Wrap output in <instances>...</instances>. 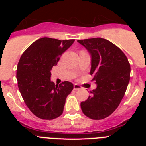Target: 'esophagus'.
Returning a JSON list of instances; mask_svg holds the SVG:
<instances>
[{"mask_svg": "<svg viewBox=\"0 0 146 146\" xmlns=\"http://www.w3.org/2000/svg\"><path fill=\"white\" fill-rule=\"evenodd\" d=\"M81 88H81V86H80L79 85H77V84L74 85V89L75 90V91H77V90H80Z\"/></svg>", "mask_w": 146, "mask_h": 146, "instance_id": "esophagus-1", "label": "esophagus"}]
</instances>
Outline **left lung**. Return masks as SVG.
<instances>
[{"label": "left lung", "instance_id": "8db88e82", "mask_svg": "<svg viewBox=\"0 0 146 146\" xmlns=\"http://www.w3.org/2000/svg\"><path fill=\"white\" fill-rule=\"evenodd\" d=\"M91 55L90 74L96 88L80 104L82 113L94 120L105 118L116 110L130 80V64L122 51L104 38L78 40Z\"/></svg>", "mask_w": 146, "mask_h": 146}]
</instances>
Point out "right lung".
Wrapping results in <instances>:
<instances>
[{"instance_id":"1","label":"right lung","mask_w":146,"mask_h":146,"mask_svg":"<svg viewBox=\"0 0 146 146\" xmlns=\"http://www.w3.org/2000/svg\"><path fill=\"white\" fill-rule=\"evenodd\" d=\"M74 39L39 38L23 52L17 64L18 88L29 110L38 118L52 120L63 113L67 96L74 86L69 81L55 85L51 69Z\"/></svg>"}]
</instances>
